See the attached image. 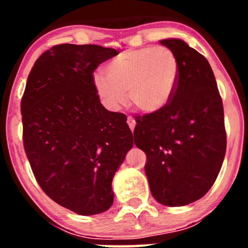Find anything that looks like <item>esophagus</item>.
I'll return each instance as SVG.
<instances>
[{
    "mask_svg": "<svg viewBox=\"0 0 248 248\" xmlns=\"http://www.w3.org/2000/svg\"><path fill=\"white\" fill-rule=\"evenodd\" d=\"M127 124H128V126H129V128H130V130H134V128H135V124H136V122H135V120H134L133 118H128L127 119Z\"/></svg>",
    "mask_w": 248,
    "mask_h": 248,
    "instance_id": "esophagus-1",
    "label": "esophagus"
}]
</instances>
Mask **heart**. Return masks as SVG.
<instances>
[{"label":"heart","mask_w":248,"mask_h":248,"mask_svg":"<svg viewBox=\"0 0 248 248\" xmlns=\"http://www.w3.org/2000/svg\"><path fill=\"white\" fill-rule=\"evenodd\" d=\"M179 78V61L167 46H143L121 52L106 65V75L94 72L92 84L109 109L128 101L146 114L157 113L172 99Z\"/></svg>","instance_id":"b5f03b06"}]
</instances>
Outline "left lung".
Masks as SVG:
<instances>
[{
	"label": "left lung",
	"instance_id": "left-lung-1",
	"mask_svg": "<svg viewBox=\"0 0 248 248\" xmlns=\"http://www.w3.org/2000/svg\"><path fill=\"white\" fill-rule=\"evenodd\" d=\"M160 43L179 61L177 87L160 112L136 116L134 142L147 155L153 197L184 206L203 197L220 171L226 152L223 101L205 57L182 39Z\"/></svg>",
	"mask_w": 248,
	"mask_h": 248
}]
</instances>
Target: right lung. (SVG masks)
Masks as SVG:
<instances>
[{"instance_id": "obj_1", "label": "right lung", "mask_w": 248, "mask_h": 248, "mask_svg": "<svg viewBox=\"0 0 248 248\" xmlns=\"http://www.w3.org/2000/svg\"><path fill=\"white\" fill-rule=\"evenodd\" d=\"M116 55L100 45H55L36 61L21 102L24 150L39 186L81 216L112 206L113 177L133 147L127 116L102 106L92 84L99 64Z\"/></svg>"}]
</instances>
